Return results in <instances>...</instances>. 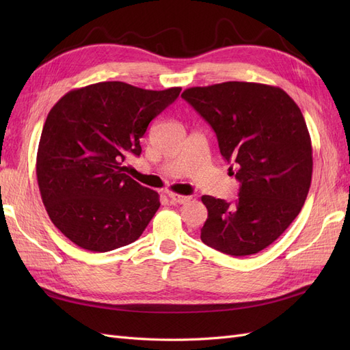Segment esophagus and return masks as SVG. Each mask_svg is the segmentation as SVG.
Returning <instances> with one entry per match:
<instances>
[{
  "mask_svg": "<svg viewBox=\"0 0 350 350\" xmlns=\"http://www.w3.org/2000/svg\"><path fill=\"white\" fill-rule=\"evenodd\" d=\"M167 197L171 198L172 203H178V204H185L189 200H191V197H188V196H179V194H174V193H169Z\"/></svg>",
  "mask_w": 350,
  "mask_h": 350,
  "instance_id": "obj_1",
  "label": "esophagus"
}]
</instances>
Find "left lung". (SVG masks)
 Masks as SVG:
<instances>
[{
  "label": "left lung",
  "instance_id": "1",
  "mask_svg": "<svg viewBox=\"0 0 350 350\" xmlns=\"http://www.w3.org/2000/svg\"><path fill=\"white\" fill-rule=\"evenodd\" d=\"M181 96L213 129L241 184L234 203L201 197L208 211L201 241L229 256L257 254L289 228L308 196L312 147L304 115L284 90L260 83L189 88Z\"/></svg>",
  "mask_w": 350,
  "mask_h": 350
}]
</instances>
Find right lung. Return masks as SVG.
Masks as SVG:
<instances>
[{"label":"right lung","mask_w":350,"mask_h":350,"mask_svg":"<svg viewBox=\"0 0 350 350\" xmlns=\"http://www.w3.org/2000/svg\"><path fill=\"white\" fill-rule=\"evenodd\" d=\"M181 88L146 90L102 81L64 94L42 130L36 175L48 216L80 248L107 252L139 239L159 194L125 174L150 121Z\"/></svg>","instance_id":"1"}]
</instances>
